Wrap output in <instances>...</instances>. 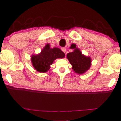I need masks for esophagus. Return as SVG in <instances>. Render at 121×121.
Segmentation results:
<instances>
[{
	"label": "esophagus",
	"instance_id": "34e87169",
	"mask_svg": "<svg viewBox=\"0 0 121 121\" xmlns=\"http://www.w3.org/2000/svg\"><path fill=\"white\" fill-rule=\"evenodd\" d=\"M61 50L63 52H64L65 53V51H66V49H65V48H61Z\"/></svg>",
	"mask_w": 121,
	"mask_h": 121
}]
</instances>
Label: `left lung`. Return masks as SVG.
I'll return each instance as SVG.
<instances>
[{
  "mask_svg": "<svg viewBox=\"0 0 121 121\" xmlns=\"http://www.w3.org/2000/svg\"><path fill=\"white\" fill-rule=\"evenodd\" d=\"M70 48L73 51L67 54V58L72 65L73 71L78 74H83L91 67V58L83 54L75 44H71Z\"/></svg>",
  "mask_w": 121,
  "mask_h": 121,
  "instance_id": "obj_1",
  "label": "left lung"
}]
</instances>
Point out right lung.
<instances>
[{
  "instance_id": "obj_1",
  "label": "right lung",
  "mask_w": 121,
  "mask_h": 121,
  "mask_svg": "<svg viewBox=\"0 0 121 121\" xmlns=\"http://www.w3.org/2000/svg\"><path fill=\"white\" fill-rule=\"evenodd\" d=\"M65 54L58 48H51L47 44L41 52L37 54H32L31 61L34 68L39 73H46L50 69L51 65L56 59L65 58Z\"/></svg>"
}]
</instances>
